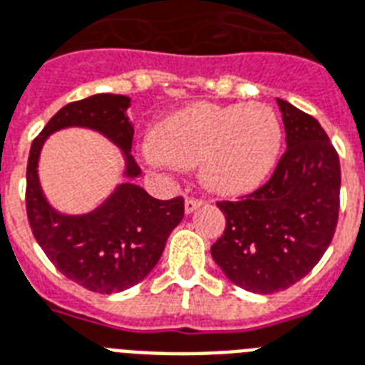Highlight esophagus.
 <instances>
[{"label": "esophagus", "mask_w": 365, "mask_h": 365, "mask_svg": "<svg viewBox=\"0 0 365 365\" xmlns=\"http://www.w3.org/2000/svg\"><path fill=\"white\" fill-rule=\"evenodd\" d=\"M204 204V200H198V198H185V213H192L195 210H198Z\"/></svg>", "instance_id": "esophagus-1"}]
</instances>
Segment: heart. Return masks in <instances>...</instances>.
<instances>
[{
  "label": "heart",
  "instance_id": "1",
  "mask_svg": "<svg viewBox=\"0 0 365 365\" xmlns=\"http://www.w3.org/2000/svg\"><path fill=\"white\" fill-rule=\"evenodd\" d=\"M281 123L260 103H197L174 112L142 146L152 167H195L208 189L223 195L245 192L262 183L281 148Z\"/></svg>",
  "mask_w": 365,
  "mask_h": 365
}]
</instances>
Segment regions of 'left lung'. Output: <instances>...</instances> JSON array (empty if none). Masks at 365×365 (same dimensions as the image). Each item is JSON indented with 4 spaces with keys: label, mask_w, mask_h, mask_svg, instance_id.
<instances>
[{
    "label": "left lung",
    "mask_w": 365,
    "mask_h": 365,
    "mask_svg": "<svg viewBox=\"0 0 365 365\" xmlns=\"http://www.w3.org/2000/svg\"><path fill=\"white\" fill-rule=\"evenodd\" d=\"M287 152L275 173L247 197L217 202L223 236L212 259L234 285L272 294L306 277L328 250L337 225L341 168L321 123L277 99Z\"/></svg>",
    "instance_id": "obj_1"
}]
</instances>
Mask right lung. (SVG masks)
Here are the masks:
<instances>
[{
    "mask_svg": "<svg viewBox=\"0 0 365 365\" xmlns=\"http://www.w3.org/2000/svg\"><path fill=\"white\" fill-rule=\"evenodd\" d=\"M131 97L97 93L65 105L31 144L26 210L31 232L56 268L84 289L112 294L140 283L161 259L168 236L183 219V198L157 200L135 180L140 168L131 155ZM90 128L122 152L126 182L86 214H65L46 198L38 178L43 142L63 128Z\"/></svg>",
    "mask_w": 365,
    "mask_h": 365,
    "instance_id": "obj_1",
    "label": "right lung"
}]
</instances>
